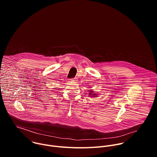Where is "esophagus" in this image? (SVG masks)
<instances>
[{
    "instance_id": "esophagus-1",
    "label": "esophagus",
    "mask_w": 157,
    "mask_h": 157,
    "mask_svg": "<svg viewBox=\"0 0 157 157\" xmlns=\"http://www.w3.org/2000/svg\"><path fill=\"white\" fill-rule=\"evenodd\" d=\"M70 80L71 81H77V79L76 78H74V79H71Z\"/></svg>"
}]
</instances>
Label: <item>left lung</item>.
Instances as JSON below:
<instances>
[{
  "instance_id": "obj_1",
  "label": "left lung",
  "mask_w": 157,
  "mask_h": 157,
  "mask_svg": "<svg viewBox=\"0 0 157 157\" xmlns=\"http://www.w3.org/2000/svg\"><path fill=\"white\" fill-rule=\"evenodd\" d=\"M93 92H94V91H91V90L89 91V96H91V97H93V98L97 96V94H96L95 93H93Z\"/></svg>"
}]
</instances>
